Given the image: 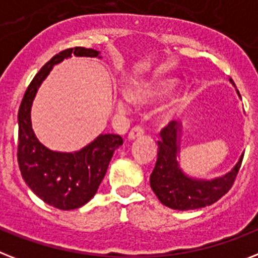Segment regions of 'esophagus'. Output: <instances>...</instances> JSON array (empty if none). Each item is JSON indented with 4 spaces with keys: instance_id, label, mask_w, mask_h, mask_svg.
<instances>
[{
    "instance_id": "esophagus-1",
    "label": "esophagus",
    "mask_w": 258,
    "mask_h": 258,
    "mask_svg": "<svg viewBox=\"0 0 258 258\" xmlns=\"http://www.w3.org/2000/svg\"><path fill=\"white\" fill-rule=\"evenodd\" d=\"M144 134V128L142 125H135L131 131L128 133V139H136V138H139Z\"/></svg>"
}]
</instances>
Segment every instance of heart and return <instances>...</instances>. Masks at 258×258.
Segmentation results:
<instances>
[{
	"instance_id": "b5f03b06",
	"label": "heart",
	"mask_w": 258,
	"mask_h": 258,
	"mask_svg": "<svg viewBox=\"0 0 258 258\" xmlns=\"http://www.w3.org/2000/svg\"><path fill=\"white\" fill-rule=\"evenodd\" d=\"M176 86V79L171 77L155 79L147 83H139L131 89V91H120L115 96V104L118 110L127 111L131 107L133 99L138 103H151L169 94Z\"/></svg>"
}]
</instances>
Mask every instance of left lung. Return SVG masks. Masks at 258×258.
Listing matches in <instances>:
<instances>
[{"mask_svg": "<svg viewBox=\"0 0 258 258\" xmlns=\"http://www.w3.org/2000/svg\"><path fill=\"white\" fill-rule=\"evenodd\" d=\"M180 123L169 122L160 131L158 160L150 176V184L162 204L177 211L198 209L221 199L233 185L244 155L227 175L215 180H196L185 176L177 163V136Z\"/></svg>", "mask_w": 258, "mask_h": 258, "instance_id": "1", "label": "left lung"}]
</instances>
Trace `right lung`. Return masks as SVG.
<instances>
[{"label":"right lung","mask_w":258,"mask_h":258,"mask_svg":"<svg viewBox=\"0 0 258 258\" xmlns=\"http://www.w3.org/2000/svg\"><path fill=\"white\" fill-rule=\"evenodd\" d=\"M71 54L98 56L99 53L94 49L73 47L54 55L30 82L18 110L17 159L21 175L39 199L62 211L79 208L94 198L107 172L114 151L123 144L119 135L106 134L98 136L78 152L66 154L46 148L35 138L30 120L35 93L54 64Z\"/></svg>","instance_id":"add662e5"}]
</instances>
